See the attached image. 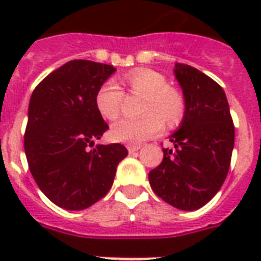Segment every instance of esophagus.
I'll use <instances>...</instances> for the list:
<instances>
[{
  "mask_svg": "<svg viewBox=\"0 0 261 261\" xmlns=\"http://www.w3.org/2000/svg\"><path fill=\"white\" fill-rule=\"evenodd\" d=\"M140 149V145H128V151L129 153H135Z\"/></svg>",
  "mask_w": 261,
  "mask_h": 261,
  "instance_id": "1",
  "label": "esophagus"
}]
</instances>
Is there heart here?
Here are the masks:
<instances>
[{
    "mask_svg": "<svg viewBox=\"0 0 261 261\" xmlns=\"http://www.w3.org/2000/svg\"><path fill=\"white\" fill-rule=\"evenodd\" d=\"M128 90L133 94L144 95L140 118H121L110 128V137L114 141L128 145L140 144L149 137L162 132L163 118L174 124L182 117L184 102L175 91L167 88L165 76L151 69H135L124 76ZM124 102V91L116 80H106L95 95V106L106 120H114L120 114Z\"/></svg>",
    "mask_w": 261,
    "mask_h": 261,
    "instance_id": "b5f03b06",
    "label": "heart"
}]
</instances>
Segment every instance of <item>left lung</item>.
I'll return each instance as SVG.
<instances>
[{"instance_id":"left-lung-1","label":"left lung","mask_w":261,"mask_h":261,"mask_svg":"<svg viewBox=\"0 0 261 261\" xmlns=\"http://www.w3.org/2000/svg\"><path fill=\"white\" fill-rule=\"evenodd\" d=\"M185 112L170 135L174 148H163V161L149 171L155 195L173 207L193 211L221 189L234 148V125L223 88L196 68L177 62Z\"/></svg>"}]
</instances>
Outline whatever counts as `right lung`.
I'll return each instance as SVG.
<instances>
[{
    "label": "right lung",
    "instance_id": "obj_1",
    "mask_svg": "<svg viewBox=\"0 0 261 261\" xmlns=\"http://www.w3.org/2000/svg\"><path fill=\"white\" fill-rule=\"evenodd\" d=\"M116 68L73 60L38 84L28 105L24 149L38 187L56 205L86 210L106 195L118 163L128 155L122 144H98L109 125L95 106V95Z\"/></svg>",
    "mask_w": 261,
    "mask_h": 261
}]
</instances>
